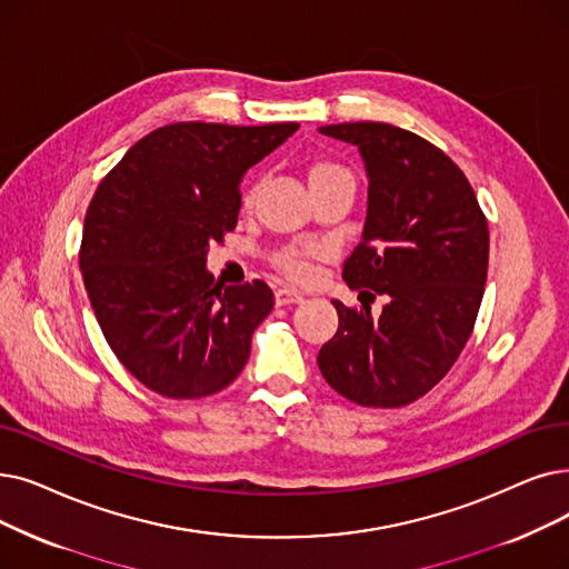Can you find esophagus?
I'll return each mask as SVG.
<instances>
[{
    "mask_svg": "<svg viewBox=\"0 0 569 569\" xmlns=\"http://www.w3.org/2000/svg\"><path fill=\"white\" fill-rule=\"evenodd\" d=\"M274 298H277V305H279V307H286V305H298V302H302L305 295H302L300 290H295V288H277Z\"/></svg>",
    "mask_w": 569,
    "mask_h": 569,
    "instance_id": "1",
    "label": "esophagus"
}]
</instances>
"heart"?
I'll use <instances>...</instances> for the list:
<instances>
[{
  "label": "heart",
  "mask_w": 569,
  "mask_h": 569,
  "mask_svg": "<svg viewBox=\"0 0 569 569\" xmlns=\"http://www.w3.org/2000/svg\"><path fill=\"white\" fill-rule=\"evenodd\" d=\"M339 174H349L343 167L335 164V162H328V160H320V162H313L309 167V183H318V181H326V179H332V177H339ZM253 200V190H246L243 194V202L249 204ZM313 251L307 249V246H292V249H286L281 256H279V264L288 271L290 277L295 279H302L309 274V256Z\"/></svg>",
  "instance_id": "b5f03b06"
}]
</instances>
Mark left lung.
<instances>
[{"label": "left lung", "instance_id": "8db88e82", "mask_svg": "<svg viewBox=\"0 0 569 569\" xmlns=\"http://www.w3.org/2000/svg\"><path fill=\"white\" fill-rule=\"evenodd\" d=\"M320 134L358 148L367 174L360 243L343 281L387 305L372 315L332 300L339 328L320 346L326 381L362 407H405L439 383L472 335L488 271V223L458 164L388 122H339Z\"/></svg>", "mask_w": 569, "mask_h": 569}]
</instances>
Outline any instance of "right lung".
Masks as SVG:
<instances>
[{"instance_id": "right-lung-1", "label": "right lung", "mask_w": 569, "mask_h": 569, "mask_svg": "<svg viewBox=\"0 0 569 569\" xmlns=\"http://www.w3.org/2000/svg\"><path fill=\"white\" fill-rule=\"evenodd\" d=\"M298 128L174 122L139 139L97 188L81 274L111 351L146 388L207 398L249 360L274 292L216 286L207 253L237 226L246 171Z\"/></svg>"}]
</instances>
